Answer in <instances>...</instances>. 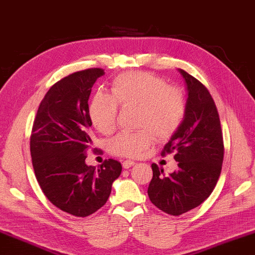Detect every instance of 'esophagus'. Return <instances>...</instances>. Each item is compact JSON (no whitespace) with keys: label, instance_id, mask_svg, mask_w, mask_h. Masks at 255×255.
I'll list each match as a JSON object with an SVG mask.
<instances>
[{"label":"esophagus","instance_id":"34e87169","mask_svg":"<svg viewBox=\"0 0 255 255\" xmlns=\"http://www.w3.org/2000/svg\"><path fill=\"white\" fill-rule=\"evenodd\" d=\"M134 164H135V162L132 161V160H124L122 166H123V168H130V167H132Z\"/></svg>","mask_w":255,"mask_h":255}]
</instances>
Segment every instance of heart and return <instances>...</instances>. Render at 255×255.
Segmentation results:
<instances>
[{
  "label": "heart",
  "mask_w": 255,
  "mask_h": 255,
  "mask_svg": "<svg viewBox=\"0 0 255 255\" xmlns=\"http://www.w3.org/2000/svg\"><path fill=\"white\" fill-rule=\"evenodd\" d=\"M121 107H137L136 132H122L108 142L112 153L136 158L156 137H172L185 118L186 100L183 91L167 86L165 79L150 72H125L112 82L111 95L97 93L89 105L94 127L103 134L114 131Z\"/></svg>",
  "instance_id": "heart-1"
}]
</instances>
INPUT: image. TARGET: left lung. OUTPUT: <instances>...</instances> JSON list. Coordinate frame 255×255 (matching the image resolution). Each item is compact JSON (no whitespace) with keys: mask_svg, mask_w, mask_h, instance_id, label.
Returning a JSON list of instances; mask_svg holds the SVG:
<instances>
[{"mask_svg":"<svg viewBox=\"0 0 255 255\" xmlns=\"http://www.w3.org/2000/svg\"><path fill=\"white\" fill-rule=\"evenodd\" d=\"M189 97L184 121L162 149L161 156L175 152L178 168L169 175L152 164L148 187L150 201L172 216L200 206L214 191L222 172L224 140L216 104L209 90L198 79L179 70Z\"/></svg>","mask_w":255,"mask_h":255,"instance_id":"obj_1","label":"left lung"}]
</instances>
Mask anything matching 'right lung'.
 I'll return each instance as SVG.
<instances>
[{
  "label": "right lung",
  "mask_w": 255,
  "mask_h": 255,
  "mask_svg": "<svg viewBox=\"0 0 255 255\" xmlns=\"http://www.w3.org/2000/svg\"><path fill=\"white\" fill-rule=\"evenodd\" d=\"M103 74V69L91 68L54 83L39 104L30 135L32 167L45 197L58 209L82 218L106 203L122 172L114 159H106L98 169L85 162L93 143L88 100Z\"/></svg>",
  "instance_id": "add662e5"
}]
</instances>
